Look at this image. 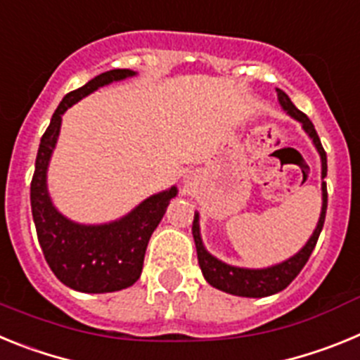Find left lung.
<instances>
[{"mask_svg":"<svg viewBox=\"0 0 360 360\" xmlns=\"http://www.w3.org/2000/svg\"><path fill=\"white\" fill-rule=\"evenodd\" d=\"M278 91L279 103L285 108V111L303 124L304 131L311 136V141H314V144H316L317 151L321 155V160H323V178H326V169H328L326 167V151L323 149V144H321V139L317 135L316 128H314V124H311V120L304 115L303 111L297 110L292 104L290 97L285 91ZM326 207H328V191H326V182H323V211H321L319 224H317L316 231H314L311 238L308 240V243L304 245L303 250H299L294 257L283 262L281 265L270 266V269L263 270L238 269V266L225 265V263L218 262L216 257H212L207 250L203 249L202 238H200L198 214H195V219H193V238H195L196 254H198V263L203 272V278L207 279L209 285H212L218 290H224L232 295H241V297H266V295H272L276 292H281L283 288H287L297 278L301 269L307 265L311 250L316 249V243L319 240L321 231H323Z\"/></svg>","mask_w":360,"mask_h":360,"instance_id":"left-lung-1","label":"left lung"}]
</instances>
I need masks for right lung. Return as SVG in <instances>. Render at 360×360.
Returning a JSON list of instances; mask_svg holds the SVG:
<instances>
[{
    "label": "right lung",
    "mask_w": 360,
    "mask_h": 360,
    "mask_svg": "<svg viewBox=\"0 0 360 360\" xmlns=\"http://www.w3.org/2000/svg\"><path fill=\"white\" fill-rule=\"evenodd\" d=\"M135 75L131 70H110L65 95L41 136L36 171L30 184V205L37 240L44 259L66 287L88 294H103L131 287L141 278L146 249L160 224L176 187L142 202L126 218L108 225H77L59 214L46 193V167L56 146L61 117L79 98L111 81Z\"/></svg>",
    "instance_id": "add662e5"
}]
</instances>
